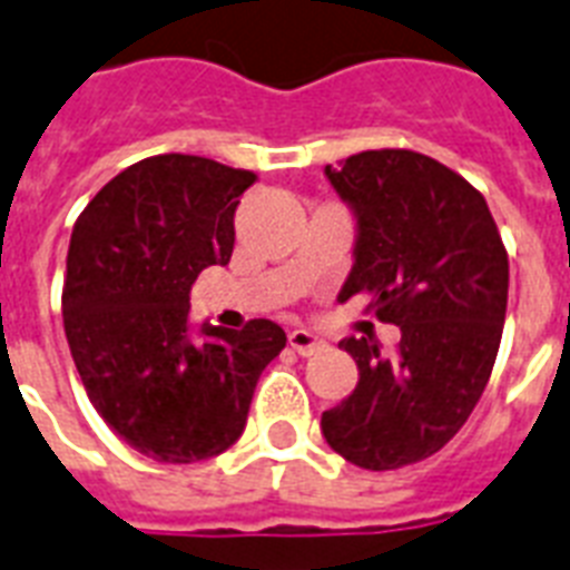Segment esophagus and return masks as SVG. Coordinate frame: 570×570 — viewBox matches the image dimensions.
I'll return each mask as SVG.
<instances>
[{
  "mask_svg": "<svg viewBox=\"0 0 570 570\" xmlns=\"http://www.w3.org/2000/svg\"><path fill=\"white\" fill-rule=\"evenodd\" d=\"M289 346L298 352V355H313L316 348H322V340L307 328H295L289 331Z\"/></svg>",
  "mask_w": 570,
  "mask_h": 570,
  "instance_id": "34e87169",
  "label": "esophagus"
}]
</instances>
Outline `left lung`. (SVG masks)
Returning a JSON list of instances; mask_svg holds the SVG:
<instances>
[{"mask_svg":"<svg viewBox=\"0 0 570 570\" xmlns=\"http://www.w3.org/2000/svg\"><path fill=\"white\" fill-rule=\"evenodd\" d=\"M325 177L355 215V263L337 298L373 295L402 340L390 357L366 337L340 340L357 384L322 414V434L357 468H405L455 438L491 379L509 257L485 197L432 156L364 150L325 165Z\"/></svg>","mask_w":570,"mask_h":570,"instance_id":"1","label":"left lung"}]
</instances>
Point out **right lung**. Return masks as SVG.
Returning a JSON list of instances; mask_svg holds the SVG:
<instances>
[{
    "instance_id": "right-lung-1",
    "label": "right lung",
    "mask_w": 570,
    "mask_h": 570,
    "mask_svg": "<svg viewBox=\"0 0 570 570\" xmlns=\"http://www.w3.org/2000/svg\"><path fill=\"white\" fill-rule=\"evenodd\" d=\"M254 174L204 156L129 165L73 224L61 293L70 355L97 414L165 464L213 459L239 441L250 396L286 334L189 322V289L227 266L233 215Z\"/></svg>"
}]
</instances>
